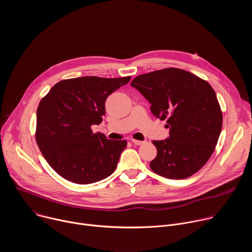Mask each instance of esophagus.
<instances>
[{"instance_id":"esophagus-1","label":"esophagus","mask_w":252,"mask_h":252,"mask_svg":"<svg viewBox=\"0 0 252 252\" xmlns=\"http://www.w3.org/2000/svg\"><path fill=\"white\" fill-rule=\"evenodd\" d=\"M131 142L133 143V145H135V146H141V145H143V143H146L147 142V140H137V139H131Z\"/></svg>"}]
</instances>
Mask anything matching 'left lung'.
<instances>
[{"mask_svg":"<svg viewBox=\"0 0 252 252\" xmlns=\"http://www.w3.org/2000/svg\"><path fill=\"white\" fill-rule=\"evenodd\" d=\"M130 86L151 103L153 115L166 120L169 136L154 140L156 173L170 179L187 178L209 159L222 126V113L215 92L188 70L168 67L137 76Z\"/></svg>","mask_w":252,"mask_h":252,"instance_id":"1","label":"left lung"}]
</instances>
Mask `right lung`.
<instances>
[{"label":"right lung","instance_id":"add662e5","mask_svg":"<svg viewBox=\"0 0 252 252\" xmlns=\"http://www.w3.org/2000/svg\"><path fill=\"white\" fill-rule=\"evenodd\" d=\"M130 77H82L57 83L37 110L35 140L45 159L62 177L89 185L110 176L117 168L126 140L94 133L105 115V99L126 85Z\"/></svg>","mask_w":252,"mask_h":252}]
</instances>
